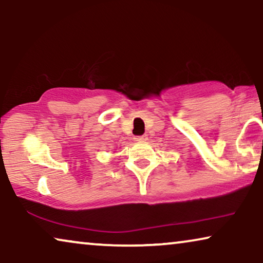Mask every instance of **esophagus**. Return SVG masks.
Listing matches in <instances>:
<instances>
[{"mask_svg": "<svg viewBox=\"0 0 263 263\" xmlns=\"http://www.w3.org/2000/svg\"><path fill=\"white\" fill-rule=\"evenodd\" d=\"M146 139H147L146 136H137V137H135V140H136V142H138V143L145 142Z\"/></svg>", "mask_w": 263, "mask_h": 263, "instance_id": "obj_1", "label": "esophagus"}]
</instances>
